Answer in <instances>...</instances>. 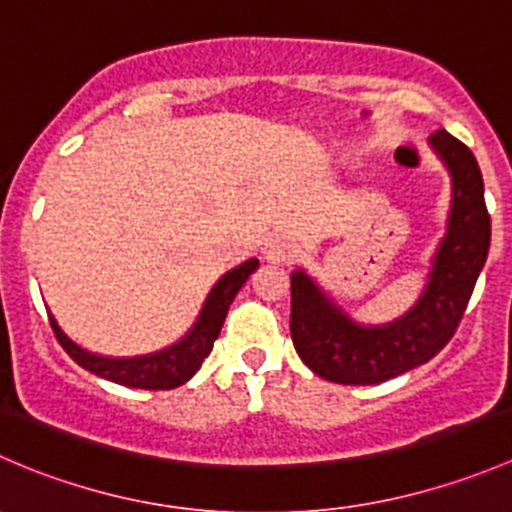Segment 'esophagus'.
Returning a JSON list of instances; mask_svg holds the SVG:
<instances>
[{
  "label": "esophagus",
  "instance_id": "1",
  "mask_svg": "<svg viewBox=\"0 0 512 512\" xmlns=\"http://www.w3.org/2000/svg\"><path fill=\"white\" fill-rule=\"evenodd\" d=\"M294 255H297V247H294V242L289 237H272L265 247L267 262H275V265L289 262Z\"/></svg>",
  "mask_w": 512,
  "mask_h": 512
}]
</instances>
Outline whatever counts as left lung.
<instances>
[{
  "label": "left lung",
  "instance_id": "left-lung-1",
  "mask_svg": "<svg viewBox=\"0 0 512 512\" xmlns=\"http://www.w3.org/2000/svg\"><path fill=\"white\" fill-rule=\"evenodd\" d=\"M431 146L453 178L446 240L426 292L406 317L386 327H359L302 270L292 275L289 332L299 359L334 384H381L433 359L456 334L490 247L483 175L466 143L438 128Z\"/></svg>",
  "mask_w": 512,
  "mask_h": 512
}]
</instances>
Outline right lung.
Returning <instances> with one entry per match:
<instances>
[{"label":"right lung","instance_id":"add662e5","mask_svg":"<svg viewBox=\"0 0 512 512\" xmlns=\"http://www.w3.org/2000/svg\"><path fill=\"white\" fill-rule=\"evenodd\" d=\"M260 267V262L250 260L245 265H240L237 270L227 272L223 280L213 287V292L205 299V307L200 312L198 324L190 329V334L185 339H180L178 344H173L170 349L163 352L148 354V356H133V359H108V356H98L81 349L79 344L71 342L61 327L56 324V319L49 314L51 329H54L56 339L64 347V352L71 356L79 366H84L91 374L103 376L108 381H116L121 386H133V389H148V391H165L175 389V386L185 384L195 371L200 369V364L205 361V356L213 352V344L218 339L220 329H223L225 314L230 309L232 299L240 292V287L245 285L247 277Z\"/></svg>","mask_w":512,"mask_h":512}]
</instances>
